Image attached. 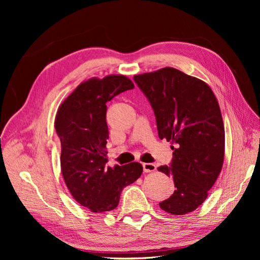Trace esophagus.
<instances>
[{"mask_svg":"<svg viewBox=\"0 0 260 260\" xmlns=\"http://www.w3.org/2000/svg\"><path fill=\"white\" fill-rule=\"evenodd\" d=\"M143 170H144V172H153L156 170V165L152 164V162H144Z\"/></svg>","mask_w":260,"mask_h":260,"instance_id":"obj_1","label":"esophagus"}]
</instances>
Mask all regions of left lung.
Here are the masks:
<instances>
[{"label":"left lung","mask_w":260,"mask_h":260,"mask_svg":"<svg viewBox=\"0 0 260 260\" xmlns=\"http://www.w3.org/2000/svg\"><path fill=\"white\" fill-rule=\"evenodd\" d=\"M133 79L154 109L159 139L175 144L170 166L158 167L174 179L175 192L159 207L177 216L192 212L222 169L224 127L218 101L206 82L172 67Z\"/></svg>","instance_id":"obj_1"}]
</instances>
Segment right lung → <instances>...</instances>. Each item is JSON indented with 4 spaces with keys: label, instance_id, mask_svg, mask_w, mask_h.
Instances as JSON below:
<instances>
[{
    "label": "right lung",
    "instance_id": "add662e5",
    "mask_svg": "<svg viewBox=\"0 0 260 260\" xmlns=\"http://www.w3.org/2000/svg\"><path fill=\"white\" fill-rule=\"evenodd\" d=\"M135 84L123 75L91 78L62 102L54 125L60 140V169L73 198L92 212L113 210L120 193L143 172L140 162L106 166V103Z\"/></svg>",
    "mask_w": 260,
    "mask_h": 260
}]
</instances>
